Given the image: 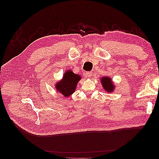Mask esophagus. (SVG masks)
Returning a JSON list of instances; mask_svg holds the SVG:
<instances>
[{
    "mask_svg": "<svg viewBox=\"0 0 159 159\" xmlns=\"http://www.w3.org/2000/svg\"><path fill=\"white\" fill-rule=\"evenodd\" d=\"M86 75H87V76H88L89 78H91L92 75H93V72H90V71L87 72H86Z\"/></svg>",
    "mask_w": 159,
    "mask_h": 159,
    "instance_id": "34e87169",
    "label": "esophagus"
}]
</instances>
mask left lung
Here are the masks:
<instances>
[{
  "label": "left lung",
  "mask_w": 159,
  "mask_h": 159,
  "mask_svg": "<svg viewBox=\"0 0 159 159\" xmlns=\"http://www.w3.org/2000/svg\"><path fill=\"white\" fill-rule=\"evenodd\" d=\"M100 80L101 84H102V86L105 91L109 93L113 92V90L115 89V84L112 82L111 78L109 77L103 76Z\"/></svg>",
  "instance_id": "obj_1"
}]
</instances>
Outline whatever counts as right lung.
<instances>
[{"label": "right lung", "instance_id": "right-lung-1", "mask_svg": "<svg viewBox=\"0 0 159 159\" xmlns=\"http://www.w3.org/2000/svg\"><path fill=\"white\" fill-rule=\"evenodd\" d=\"M80 80L81 76L80 75L74 74L70 70H68L64 74L63 79L56 84L57 91L65 97H69L74 93L78 83Z\"/></svg>", "mask_w": 159, "mask_h": 159}]
</instances>
